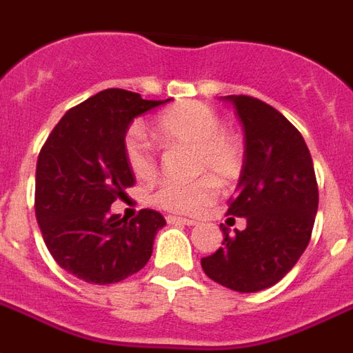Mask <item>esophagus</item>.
Returning a JSON list of instances; mask_svg holds the SVG:
<instances>
[{"label": "esophagus", "instance_id": "esophagus-1", "mask_svg": "<svg viewBox=\"0 0 353 353\" xmlns=\"http://www.w3.org/2000/svg\"><path fill=\"white\" fill-rule=\"evenodd\" d=\"M167 223H179V225H186V227H193L197 225L195 219H190V217H179V216H167Z\"/></svg>", "mask_w": 353, "mask_h": 353}]
</instances>
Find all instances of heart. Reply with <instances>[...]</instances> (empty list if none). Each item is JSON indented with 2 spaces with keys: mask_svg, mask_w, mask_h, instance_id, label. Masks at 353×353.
<instances>
[{
  "mask_svg": "<svg viewBox=\"0 0 353 353\" xmlns=\"http://www.w3.org/2000/svg\"><path fill=\"white\" fill-rule=\"evenodd\" d=\"M152 136L161 147L193 148V173L203 174L193 182H163L150 203L176 214H195L216 199L219 184H230L240 176L243 152L240 143L221 130V121L201 102H180L156 117ZM124 160L137 180L148 182L158 173L154 150L145 132L132 126L123 143Z\"/></svg>",
  "mask_w": 353,
  "mask_h": 353,
  "instance_id": "obj_1",
  "label": "heart"
}]
</instances>
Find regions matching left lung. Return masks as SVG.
<instances>
[{
	"mask_svg": "<svg viewBox=\"0 0 353 353\" xmlns=\"http://www.w3.org/2000/svg\"><path fill=\"white\" fill-rule=\"evenodd\" d=\"M230 102L243 128V165L227 214L245 217V229L223 248L201 259L212 281L236 290L261 292L274 287L298 262L311 240L318 210V186L305 139L287 117L245 94Z\"/></svg>",
	"mask_w": 353,
	"mask_h": 353,
	"instance_id": "left-lung-1",
	"label": "left lung"
}]
</instances>
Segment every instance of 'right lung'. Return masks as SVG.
Here are the masks:
<instances>
[{"instance_id": "1", "label": "right lung", "mask_w": 353, "mask_h": 353, "mask_svg": "<svg viewBox=\"0 0 353 353\" xmlns=\"http://www.w3.org/2000/svg\"><path fill=\"white\" fill-rule=\"evenodd\" d=\"M171 102L143 100L124 89H105L68 110L48 136L37 160L35 214L55 262L92 285H111L137 274L152 255L160 212L141 210L132 221L111 214L136 176L123 143L139 115Z\"/></svg>"}]
</instances>
